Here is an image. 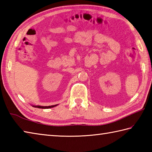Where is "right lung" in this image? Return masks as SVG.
Masks as SVG:
<instances>
[{"instance_id":"1","label":"right lung","mask_w":152,"mask_h":152,"mask_svg":"<svg viewBox=\"0 0 152 152\" xmlns=\"http://www.w3.org/2000/svg\"><path fill=\"white\" fill-rule=\"evenodd\" d=\"M57 105H50V106H33L34 107H37V108H39V109H49V108H52L56 106Z\"/></svg>"}]
</instances>
